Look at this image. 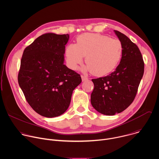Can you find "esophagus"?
<instances>
[{
  "label": "esophagus",
  "instance_id": "obj_1",
  "mask_svg": "<svg viewBox=\"0 0 159 159\" xmlns=\"http://www.w3.org/2000/svg\"><path fill=\"white\" fill-rule=\"evenodd\" d=\"M81 78H82V80L83 82L86 81V80H88L87 77H85V76H84V75H81Z\"/></svg>",
  "mask_w": 159,
  "mask_h": 159
}]
</instances>
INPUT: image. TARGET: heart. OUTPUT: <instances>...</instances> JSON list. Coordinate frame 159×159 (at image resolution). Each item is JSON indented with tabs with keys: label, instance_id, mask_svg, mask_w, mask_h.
Returning a JSON list of instances; mask_svg holds the SVG:
<instances>
[{
	"label": "heart",
	"instance_id": "heart-1",
	"mask_svg": "<svg viewBox=\"0 0 159 159\" xmlns=\"http://www.w3.org/2000/svg\"><path fill=\"white\" fill-rule=\"evenodd\" d=\"M123 54L121 42L106 35L85 33L77 38V43L68 44L65 55L68 65L76 70L85 57L84 70L96 76H103L114 70Z\"/></svg>",
	"mask_w": 159,
	"mask_h": 159
}]
</instances>
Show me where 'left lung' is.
I'll list each match as a JSON object with an SVG mask.
<instances>
[{
	"instance_id": "obj_1",
	"label": "left lung",
	"mask_w": 159,
	"mask_h": 159,
	"mask_svg": "<svg viewBox=\"0 0 159 159\" xmlns=\"http://www.w3.org/2000/svg\"><path fill=\"white\" fill-rule=\"evenodd\" d=\"M115 33L123 44V54L116 70L92 79L90 96L93 107L101 114L112 116L125 110L133 101L144 73V61L137 45L118 31Z\"/></svg>"
}]
</instances>
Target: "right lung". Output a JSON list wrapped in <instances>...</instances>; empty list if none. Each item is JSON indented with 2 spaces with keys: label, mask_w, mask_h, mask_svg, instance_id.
Here are the masks:
<instances>
[{
  "label": "right lung",
  "mask_w": 159,
  "mask_h": 159,
  "mask_svg": "<svg viewBox=\"0 0 159 159\" xmlns=\"http://www.w3.org/2000/svg\"><path fill=\"white\" fill-rule=\"evenodd\" d=\"M69 34L46 33L37 38L22 54L18 83L30 106L39 115L53 118L69 107L80 75L64 63Z\"/></svg>",
  "instance_id": "obj_1"
}]
</instances>
